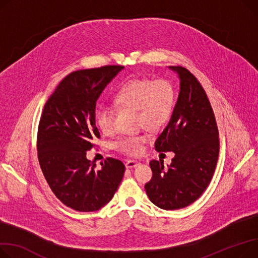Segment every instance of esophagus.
Instances as JSON below:
<instances>
[{
	"mask_svg": "<svg viewBox=\"0 0 258 258\" xmlns=\"http://www.w3.org/2000/svg\"><path fill=\"white\" fill-rule=\"evenodd\" d=\"M137 165H138V162H137V161H134V160H128V161H126V162H125V167H126L127 169L134 168V167H136Z\"/></svg>",
	"mask_w": 258,
	"mask_h": 258,
	"instance_id": "34e87169",
	"label": "esophagus"
}]
</instances>
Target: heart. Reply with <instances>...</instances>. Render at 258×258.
<instances>
[{
	"mask_svg": "<svg viewBox=\"0 0 258 258\" xmlns=\"http://www.w3.org/2000/svg\"><path fill=\"white\" fill-rule=\"evenodd\" d=\"M113 101L119 108L136 111L139 125L150 131H158L167 125L172 118L176 93L173 85L167 80L133 79L122 84L114 94ZM95 122L101 133H112L114 128L112 110L106 106L99 107L95 113ZM147 139L146 135L124 137L115 143V148L128 156H139Z\"/></svg>",
	"mask_w": 258,
	"mask_h": 258,
	"instance_id": "obj_1",
	"label": "heart"
}]
</instances>
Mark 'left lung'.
Returning a JSON list of instances; mask_svg holds the SVG:
<instances>
[{"instance_id":"8db88e82","label":"left lung","mask_w":258,"mask_h":258,"mask_svg":"<svg viewBox=\"0 0 258 258\" xmlns=\"http://www.w3.org/2000/svg\"><path fill=\"white\" fill-rule=\"evenodd\" d=\"M169 68L178 74L179 95L154 147L175 156L167 169L162 161L152 160V177L145 184L150 201L166 211L183 209L202 195L213 178L220 148L215 114L201 84L182 66Z\"/></svg>"}]
</instances>
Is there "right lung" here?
Returning a JSON list of instances; mask_svg holds the SVG:
<instances>
[{"mask_svg": "<svg viewBox=\"0 0 258 258\" xmlns=\"http://www.w3.org/2000/svg\"><path fill=\"white\" fill-rule=\"evenodd\" d=\"M106 65L66 76L45 102L37 133L38 161L55 196L78 212H95L113 198L125 167L107 158L96 169L86 151L100 138L95 125L96 100L123 70Z\"/></svg>", "mask_w": 258, "mask_h": 258, "instance_id": "add662e5", "label": "right lung"}]
</instances>
